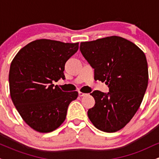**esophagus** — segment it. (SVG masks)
Masks as SVG:
<instances>
[{"instance_id":"esophagus-1","label":"esophagus","mask_w":159,"mask_h":159,"mask_svg":"<svg viewBox=\"0 0 159 159\" xmlns=\"http://www.w3.org/2000/svg\"><path fill=\"white\" fill-rule=\"evenodd\" d=\"M87 95V93H82V92H78V96H80V97H82V96H84Z\"/></svg>"}]
</instances>
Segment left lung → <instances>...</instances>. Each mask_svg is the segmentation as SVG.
<instances>
[{
  "instance_id": "1",
  "label": "left lung",
  "mask_w": 159,
  "mask_h": 159,
  "mask_svg": "<svg viewBox=\"0 0 159 159\" xmlns=\"http://www.w3.org/2000/svg\"><path fill=\"white\" fill-rule=\"evenodd\" d=\"M80 50L94 69V78L108 85L107 93L95 90L91 123L105 132L123 129L139 108L148 85L145 54L131 41L116 36L83 42Z\"/></svg>"
}]
</instances>
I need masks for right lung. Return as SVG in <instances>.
I'll use <instances>...</instances> for the list:
<instances>
[{
  "instance_id": "add662e5",
  "label": "right lung",
  "mask_w": 159,
  "mask_h": 159,
  "mask_svg": "<svg viewBox=\"0 0 159 159\" xmlns=\"http://www.w3.org/2000/svg\"><path fill=\"white\" fill-rule=\"evenodd\" d=\"M78 43L37 39L17 53L9 73L12 101L21 118L36 132H51L64 122L69 105L78 92H63L53 84L64 79L65 63Z\"/></svg>"
}]
</instances>
